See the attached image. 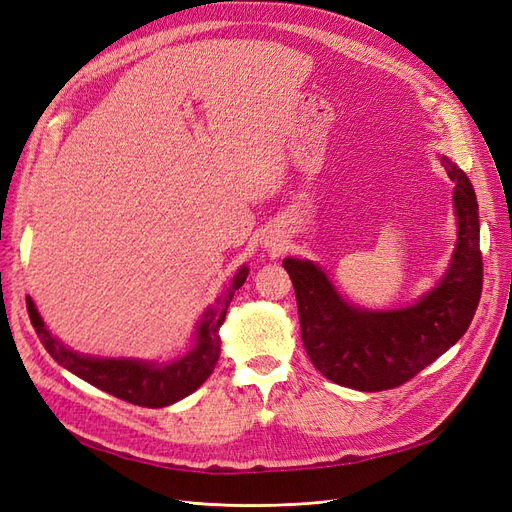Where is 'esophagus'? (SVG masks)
Here are the masks:
<instances>
[{
  "label": "esophagus",
  "instance_id": "obj_1",
  "mask_svg": "<svg viewBox=\"0 0 512 512\" xmlns=\"http://www.w3.org/2000/svg\"><path fill=\"white\" fill-rule=\"evenodd\" d=\"M271 248H273V250H277V243H271Z\"/></svg>",
  "mask_w": 512,
  "mask_h": 512
}]
</instances>
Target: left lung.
<instances>
[{
  "instance_id": "8db88e82",
  "label": "left lung",
  "mask_w": 512,
  "mask_h": 512,
  "mask_svg": "<svg viewBox=\"0 0 512 512\" xmlns=\"http://www.w3.org/2000/svg\"><path fill=\"white\" fill-rule=\"evenodd\" d=\"M443 165L455 184L457 243L443 279L415 305L394 311L354 307L317 264L284 260L303 345L326 379L360 392L392 390L443 356L468 330L483 290L479 205L468 175L447 156Z\"/></svg>"
}]
</instances>
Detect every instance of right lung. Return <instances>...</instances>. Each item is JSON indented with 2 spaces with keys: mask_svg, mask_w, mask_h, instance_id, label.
I'll return each mask as SVG.
<instances>
[{
  "mask_svg": "<svg viewBox=\"0 0 512 512\" xmlns=\"http://www.w3.org/2000/svg\"><path fill=\"white\" fill-rule=\"evenodd\" d=\"M248 267H241L228 286L216 298L214 307H209L197 326L195 345L178 360L171 362H144L131 358H91L76 354L59 343L35 309L31 298H27L29 320L38 332L42 345L48 354L55 358L69 373L84 379L99 390L108 392L120 400L137 404V407L161 409L192 394L214 373L220 358V326L226 317V309L231 305L235 292L243 286L248 277Z\"/></svg>",
  "mask_w": 512,
  "mask_h": 512,
  "instance_id": "add662e5",
  "label": "right lung"
}]
</instances>
